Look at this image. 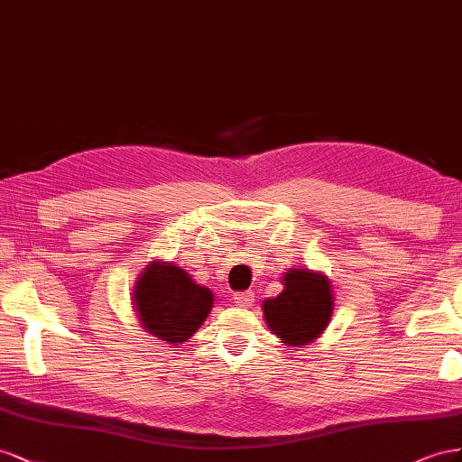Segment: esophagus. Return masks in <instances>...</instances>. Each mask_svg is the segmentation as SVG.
<instances>
[{"label": "esophagus", "instance_id": "esophagus-1", "mask_svg": "<svg viewBox=\"0 0 462 462\" xmlns=\"http://www.w3.org/2000/svg\"><path fill=\"white\" fill-rule=\"evenodd\" d=\"M254 300H255L254 292H238V294H234V304L238 306V308H249V306L254 304Z\"/></svg>", "mask_w": 462, "mask_h": 462}]
</instances>
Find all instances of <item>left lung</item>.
Wrapping results in <instances>:
<instances>
[{"mask_svg":"<svg viewBox=\"0 0 462 462\" xmlns=\"http://www.w3.org/2000/svg\"><path fill=\"white\" fill-rule=\"evenodd\" d=\"M281 281L282 292L263 300V318L284 346L300 348L319 338L333 318L331 281L310 269H288Z\"/></svg>","mask_w":462,"mask_h":462,"instance_id":"obj_1","label":"left lung"}]
</instances>
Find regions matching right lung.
I'll return each instance as SVG.
<instances>
[{"instance_id":"obj_1","label":"right lung","mask_w":462,"mask_h":462,"mask_svg":"<svg viewBox=\"0 0 462 462\" xmlns=\"http://www.w3.org/2000/svg\"><path fill=\"white\" fill-rule=\"evenodd\" d=\"M131 304L144 331L168 345H183L205 323L215 296L188 271L154 259L137 276Z\"/></svg>"}]
</instances>
